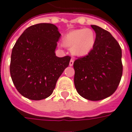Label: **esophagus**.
<instances>
[{
	"instance_id": "esophagus-1",
	"label": "esophagus",
	"mask_w": 132,
	"mask_h": 132,
	"mask_svg": "<svg viewBox=\"0 0 132 132\" xmlns=\"http://www.w3.org/2000/svg\"><path fill=\"white\" fill-rule=\"evenodd\" d=\"M73 63H74V60L73 59H71V60H70V62H69V66H72L73 65Z\"/></svg>"
}]
</instances>
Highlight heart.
I'll list each match as a JSON object with an SVG mask.
<instances>
[{
  "mask_svg": "<svg viewBox=\"0 0 132 132\" xmlns=\"http://www.w3.org/2000/svg\"><path fill=\"white\" fill-rule=\"evenodd\" d=\"M95 43V34L90 29L73 30L63 38V45L71 48V52L77 56L88 54Z\"/></svg>",
  "mask_w": 132,
  "mask_h": 132,
  "instance_id": "1",
  "label": "heart"
}]
</instances>
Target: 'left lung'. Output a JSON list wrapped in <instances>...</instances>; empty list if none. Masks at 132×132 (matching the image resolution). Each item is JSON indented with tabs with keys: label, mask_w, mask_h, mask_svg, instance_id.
<instances>
[{
	"label": "left lung",
	"mask_w": 132,
	"mask_h": 132,
	"mask_svg": "<svg viewBox=\"0 0 132 132\" xmlns=\"http://www.w3.org/2000/svg\"><path fill=\"white\" fill-rule=\"evenodd\" d=\"M96 33L93 49L74 61V84L78 93L90 101L111 96L122 75V50L108 31L91 25Z\"/></svg>",
	"instance_id": "1"
}]
</instances>
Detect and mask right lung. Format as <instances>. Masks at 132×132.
Instances as JSON below:
<instances>
[{
    "label": "right lung",
    "instance_id": "add662e5",
    "mask_svg": "<svg viewBox=\"0 0 132 132\" xmlns=\"http://www.w3.org/2000/svg\"><path fill=\"white\" fill-rule=\"evenodd\" d=\"M61 34L55 25L29 26L12 48L10 71L15 87L26 98L41 100L53 92L71 56L58 57L55 49Z\"/></svg>",
    "mask_w": 132,
    "mask_h": 132
}]
</instances>
